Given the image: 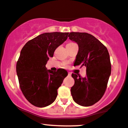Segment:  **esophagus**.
I'll return each instance as SVG.
<instances>
[{"instance_id":"obj_1","label":"esophagus","mask_w":128,"mask_h":128,"mask_svg":"<svg viewBox=\"0 0 128 128\" xmlns=\"http://www.w3.org/2000/svg\"><path fill=\"white\" fill-rule=\"evenodd\" d=\"M68 76H71V73H70V72H68Z\"/></svg>"}]
</instances>
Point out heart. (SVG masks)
<instances>
[{
    "label": "heart",
    "instance_id": "1",
    "mask_svg": "<svg viewBox=\"0 0 128 128\" xmlns=\"http://www.w3.org/2000/svg\"><path fill=\"white\" fill-rule=\"evenodd\" d=\"M74 44V43H73V42H70V43H68V45H71V44ZM66 65V64H65V66Z\"/></svg>",
    "mask_w": 128,
    "mask_h": 128
}]
</instances>
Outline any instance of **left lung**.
<instances>
[{"label": "left lung", "mask_w": 128, "mask_h": 128, "mask_svg": "<svg viewBox=\"0 0 128 128\" xmlns=\"http://www.w3.org/2000/svg\"><path fill=\"white\" fill-rule=\"evenodd\" d=\"M69 39L78 45L74 66H84L86 76L72 74L75 83L71 88L74 100L82 106H92L104 94L111 74L107 48L95 37L86 32H70Z\"/></svg>", "instance_id": "obj_1"}]
</instances>
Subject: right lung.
Instances as JSON below:
<instances>
[{"mask_svg": "<svg viewBox=\"0 0 128 128\" xmlns=\"http://www.w3.org/2000/svg\"><path fill=\"white\" fill-rule=\"evenodd\" d=\"M68 32H46L28 41L22 48L16 63V73L22 94L33 106L45 107L52 104L58 89L68 75L58 68L47 70L45 65L55 50L67 40Z\"/></svg>", "mask_w": 128, "mask_h": 128, "instance_id": "obj_1", "label": "right lung"}]
</instances>
